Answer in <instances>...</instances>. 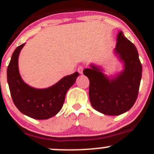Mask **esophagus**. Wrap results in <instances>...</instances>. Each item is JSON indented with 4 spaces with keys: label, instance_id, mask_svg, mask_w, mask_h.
<instances>
[{
    "label": "esophagus",
    "instance_id": "esophagus-1",
    "mask_svg": "<svg viewBox=\"0 0 154 154\" xmlns=\"http://www.w3.org/2000/svg\"><path fill=\"white\" fill-rule=\"evenodd\" d=\"M83 69H84V66H79L78 69H77V71H78V72L80 73V74H82V72H83Z\"/></svg>",
    "mask_w": 154,
    "mask_h": 154
}]
</instances>
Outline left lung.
Here are the masks:
<instances>
[{
	"instance_id": "obj_1",
	"label": "left lung",
	"mask_w": 154,
	"mask_h": 154,
	"mask_svg": "<svg viewBox=\"0 0 154 154\" xmlns=\"http://www.w3.org/2000/svg\"><path fill=\"white\" fill-rule=\"evenodd\" d=\"M115 53L123 61L125 69L114 79L104 75L101 69L92 65L83 74L89 79V98L99 112L109 116L123 114L132 108L138 97L142 67L134 43L119 32Z\"/></svg>"
}]
</instances>
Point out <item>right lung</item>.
I'll use <instances>...</instances> for the list:
<instances>
[{"label": "right lung", "instance_id": "right-lung-1", "mask_svg": "<svg viewBox=\"0 0 154 154\" xmlns=\"http://www.w3.org/2000/svg\"><path fill=\"white\" fill-rule=\"evenodd\" d=\"M23 44L13 52L7 68V81L13 103L25 115L35 119H47L62 108L66 92L80 75L76 72L61 79L55 85L44 89L29 86L22 80L18 71V57Z\"/></svg>", "mask_w": 154, "mask_h": 154}]
</instances>
